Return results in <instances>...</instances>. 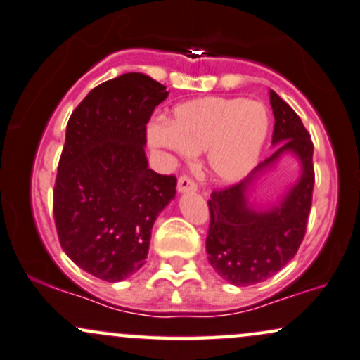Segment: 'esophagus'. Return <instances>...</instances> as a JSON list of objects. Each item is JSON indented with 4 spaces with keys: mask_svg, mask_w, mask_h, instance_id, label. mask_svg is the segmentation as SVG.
I'll return each mask as SVG.
<instances>
[{
    "mask_svg": "<svg viewBox=\"0 0 360 360\" xmlns=\"http://www.w3.org/2000/svg\"><path fill=\"white\" fill-rule=\"evenodd\" d=\"M176 188H179L180 193L195 192V191H197V184L191 179V176L181 175L180 179H179V184H176Z\"/></svg>",
    "mask_w": 360,
    "mask_h": 360,
    "instance_id": "esophagus-1",
    "label": "esophagus"
}]
</instances>
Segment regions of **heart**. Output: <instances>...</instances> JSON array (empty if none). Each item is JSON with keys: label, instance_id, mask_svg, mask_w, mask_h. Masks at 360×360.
Masks as SVG:
<instances>
[{"label": "heart", "instance_id": "b5f03b06", "mask_svg": "<svg viewBox=\"0 0 360 360\" xmlns=\"http://www.w3.org/2000/svg\"><path fill=\"white\" fill-rule=\"evenodd\" d=\"M270 129L264 103L238 96H202L176 105L172 119L146 126L149 146L188 158L205 151V169L219 184H236L255 167Z\"/></svg>", "mask_w": 360, "mask_h": 360}]
</instances>
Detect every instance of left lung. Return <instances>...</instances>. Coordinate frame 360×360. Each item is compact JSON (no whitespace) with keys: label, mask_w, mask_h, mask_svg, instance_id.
Masks as SVG:
<instances>
[{"label":"left lung","mask_w":360,"mask_h":360,"mask_svg":"<svg viewBox=\"0 0 360 360\" xmlns=\"http://www.w3.org/2000/svg\"><path fill=\"white\" fill-rule=\"evenodd\" d=\"M270 105L276 119L274 155L240 184L214 191L207 202L209 264L233 285L258 284L285 267L297 253L308 226L314 187L311 136L300 115L274 90H270ZM284 152H292L300 160V180L277 206L255 210L248 202L249 185Z\"/></svg>","instance_id":"1"}]
</instances>
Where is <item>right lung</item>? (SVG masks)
Returning <instances> with one entry per match:
<instances>
[{
  "instance_id": "right-lung-1",
  "label": "right lung",
  "mask_w": 360,
  "mask_h": 360,
  "mask_svg": "<svg viewBox=\"0 0 360 360\" xmlns=\"http://www.w3.org/2000/svg\"><path fill=\"white\" fill-rule=\"evenodd\" d=\"M168 96L143 72L88 93L66 127L54 185V221L66 255L84 272L119 282L146 264L151 229L176 179L148 167L146 124Z\"/></svg>"
}]
</instances>
